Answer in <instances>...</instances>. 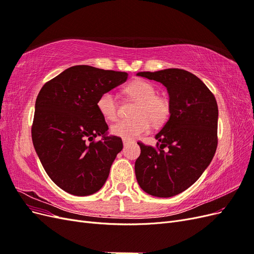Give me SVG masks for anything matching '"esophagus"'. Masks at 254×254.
Returning a JSON list of instances; mask_svg holds the SVG:
<instances>
[{
  "mask_svg": "<svg viewBox=\"0 0 254 254\" xmlns=\"http://www.w3.org/2000/svg\"><path fill=\"white\" fill-rule=\"evenodd\" d=\"M123 145H124V147H127V146L129 145V142L128 141H123Z\"/></svg>",
  "mask_w": 254,
  "mask_h": 254,
  "instance_id": "34e87169",
  "label": "esophagus"
}]
</instances>
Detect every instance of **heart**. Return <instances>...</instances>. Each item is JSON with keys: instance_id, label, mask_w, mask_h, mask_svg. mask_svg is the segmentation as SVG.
<instances>
[{"instance_id": "b5f03b06", "label": "heart", "mask_w": 254, "mask_h": 254, "mask_svg": "<svg viewBox=\"0 0 254 254\" xmlns=\"http://www.w3.org/2000/svg\"><path fill=\"white\" fill-rule=\"evenodd\" d=\"M126 93L136 102L133 120H121L111 126V132L125 141H132L147 132L151 123L162 125L170 115V103L166 98L157 95V90L148 81L136 79L128 84ZM97 109L103 118L114 121L119 115L117 98L112 92H105L97 101Z\"/></svg>"}]
</instances>
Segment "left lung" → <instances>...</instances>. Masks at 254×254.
<instances>
[{"label":"left lung","mask_w":254,"mask_h":254,"mask_svg":"<svg viewBox=\"0 0 254 254\" xmlns=\"http://www.w3.org/2000/svg\"><path fill=\"white\" fill-rule=\"evenodd\" d=\"M161 82L170 96V119L156 139L159 150L140 145L134 171L146 193L173 197L194 184L210 165L217 148L218 107L212 92L196 75L181 68L139 72ZM168 149L165 151L164 148Z\"/></svg>","instance_id":"left-lung-1"}]
</instances>
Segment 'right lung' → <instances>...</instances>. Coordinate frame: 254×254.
Here are the masks:
<instances>
[{
  "mask_svg": "<svg viewBox=\"0 0 254 254\" xmlns=\"http://www.w3.org/2000/svg\"><path fill=\"white\" fill-rule=\"evenodd\" d=\"M127 78L126 72L74 65L48 81L38 94L34 147L52 181L66 193L92 195L108 179L123 142L108 135L97 101ZM97 135L102 140L94 142Z\"/></svg>",
  "mask_w": 254,
  "mask_h": 254,
  "instance_id": "obj_1",
  "label": "right lung"
}]
</instances>
